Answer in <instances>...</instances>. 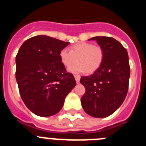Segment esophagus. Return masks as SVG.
<instances>
[{
	"label": "esophagus",
	"mask_w": 146,
	"mask_h": 146,
	"mask_svg": "<svg viewBox=\"0 0 146 146\" xmlns=\"http://www.w3.org/2000/svg\"><path fill=\"white\" fill-rule=\"evenodd\" d=\"M74 78H75V80L77 82V83L80 82V75H74Z\"/></svg>",
	"instance_id": "esophagus-1"
}]
</instances>
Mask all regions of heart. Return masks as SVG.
<instances>
[{"mask_svg":"<svg viewBox=\"0 0 146 146\" xmlns=\"http://www.w3.org/2000/svg\"><path fill=\"white\" fill-rule=\"evenodd\" d=\"M60 61L65 66L69 67L78 61L77 64L69 69L73 73L87 71L92 73L99 69L102 64L104 52L99 45H94L89 42H79L72 45L70 50L63 49L60 52Z\"/></svg>","mask_w":146,"mask_h":146,"instance_id":"obj_1","label":"heart"}]
</instances>
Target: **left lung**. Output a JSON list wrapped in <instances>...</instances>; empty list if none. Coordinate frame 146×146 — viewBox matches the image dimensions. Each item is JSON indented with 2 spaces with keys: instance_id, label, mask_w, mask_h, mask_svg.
Returning a JSON list of instances; mask_svg holds the SVG:
<instances>
[{
  "instance_id": "8db88e82",
  "label": "left lung",
  "mask_w": 146,
  "mask_h": 146,
  "mask_svg": "<svg viewBox=\"0 0 146 146\" xmlns=\"http://www.w3.org/2000/svg\"><path fill=\"white\" fill-rule=\"evenodd\" d=\"M91 39L96 40L102 47L104 57L94 74L81 77V84L86 88L81 104L91 116L105 118L118 109L128 92L130 77L128 52L112 37L96 36Z\"/></svg>"
}]
</instances>
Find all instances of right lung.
Segmentation results:
<instances>
[{"label": "right lung", "mask_w": 146, "mask_h": 146, "mask_svg": "<svg viewBox=\"0 0 146 146\" xmlns=\"http://www.w3.org/2000/svg\"><path fill=\"white\" fill-rule=\"evenodd\" d=\"M69 44L39 35L26 40L17 54L15 75L20 96L38 116L58 113L76 86L74 76L66 72L59 55Z\"/></svg>", "instance_id": "obj_1"}]
</instances>
